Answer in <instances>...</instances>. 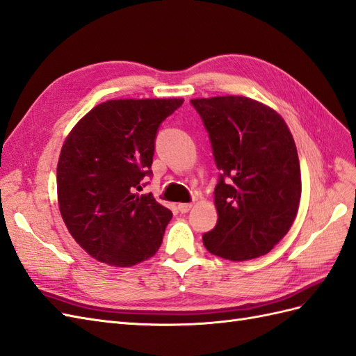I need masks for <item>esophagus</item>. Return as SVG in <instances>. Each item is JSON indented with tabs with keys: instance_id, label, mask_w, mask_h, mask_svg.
<instances>
[{
	"instance_id": "34e87169",
	"label": "esophagus",
	"mask_w": 356,
	"mask_h": 356,
	"mask_svg": "<svg viewBox=\"0 0 356 356\" xmlns=\"http://www.w3.org/2000/svg\"><path fill=\"white\" fill-rule=\"evenodd\" d=\"M193 207V204L191 203H180L179 206H177V209L180 211V213H186V212H189V209Z\"/></svg>"
}]
</instances>
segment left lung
I'll return each instance as SVG.
<instances>
[{"label": "left lung", "instance_id": "8db88e82", "mask_svg": "<svg viewBox=\"0 0 356 356\" xmlns=\"http://www.w3.org/2000/svg\"><path fill=\"white\" fill-rule=\"evenodd\" d=\"M212 144L220 180L218 222L203 234L209 252L233 261L265 256L293 224L300 167L286 122L245 96L193 99Z\"/></svg>", "mask_w": 356, "mask_h": 356}]
</instances>
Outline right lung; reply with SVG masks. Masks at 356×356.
<instances>
[{
  "mask_svg": "<svg viewBox=\"0 0 356 356\" xmlns=\"http://www.w3.org/2000/svg\"><path fill=\"white\" fill-rule=\"evenodd\" d=\"M184 99L106 100L63 144L57 167L60 213L91 257L127 268L154 256L171 211L140 194L152 176L161 123Z\"/></svg>",
  "mask_w": 356,
  "mask_h": 356,
  "instance_id": "1",
  "label": "right lung"
}]
</instances>
